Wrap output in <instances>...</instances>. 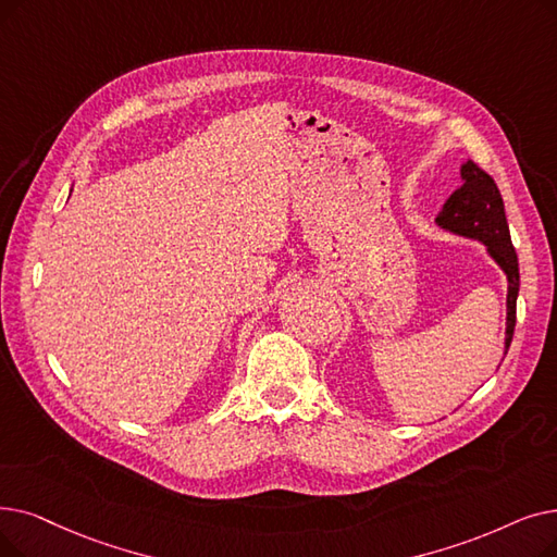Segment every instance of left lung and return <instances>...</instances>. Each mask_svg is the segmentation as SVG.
Segmentation results:
<instances>
[{
  "mask_svg": "<svg viewBox=\"0 0 557 557\" xmlns=\"http://www.w3.org/2000/svg\"><path fill=\"white\" fill-rule=\"evenodd\" d=\"M462 186L446 200L437 213L442 230L457 236L480 240L487 246L490 257L500 265L507 277V319H505V352L512 344L517 323V296H519V259L507 227L505 207L496 182L478 168L473 161H465L459 168Z\"/></svg>",
  "mask_w": 557,
  "mask_h": 557,
  "instance_id": "8db88e82",
  "label": "left lung"
}]
</instances>
